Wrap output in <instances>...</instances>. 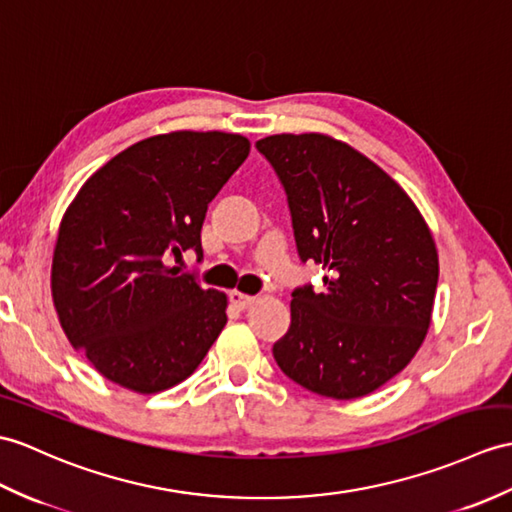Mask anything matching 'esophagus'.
Masks as SVG:
<instances>
[{
  "mask_svg": "<svg viewBox=\"0 0 512 512\" xmlns=\"http://www.w3.org/2000/svg\"><path fill=\"white\" fill-rule=\"evenodd\" d=\"M255 301H257V296H251L246 292H237V290L231 292V303L235 307H240V310H246V307H251Z\"/></svg>",
  "mask_w": 512,
  "mask_h": 512,
  "instance_id": "34e87169",
  "label": "esophagus"
}]
</instances>
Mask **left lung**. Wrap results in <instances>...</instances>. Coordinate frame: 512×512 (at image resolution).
I'll list each match as a JSON object with an SVG mask.
<instances>
[{"mask_svg": "<svg viewBox=\"0 0 512 512\" xmlns=\"http://www.w3.org/2000/svg\"><path fill=\"white\" fill-rule=\"evenodd\" d=\"M288 194L296 248L329 275L292 292L272 347L292 382L358 399L406 368L432 323L438 253L419 207L377 163L323 133L257 141Z\"/></svg>", "mask_w": 512, "mask_h": 512, "instance_id": "left-lung-1", "label": "left lung"}]
</instances>
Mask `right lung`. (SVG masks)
Segmentation results:
<instances>
[{"label":"right lung","instance_id":"1","mask_svg":"<svg viewBox=\"0 0 512 512\" xmlns=\"http://www.w3.org/2000/svg\"><path fill=\"white\" fill-rule=\"evenodd\" d=\"M251 141L174 130L115 154L63 213L52 301L67 340L109 382L139 395L192 375L227 325L229 296L178 275L170 257L200 253L209 202Z\"/></svg>","mask_w":512,"mask_h":512}]
</instances>
